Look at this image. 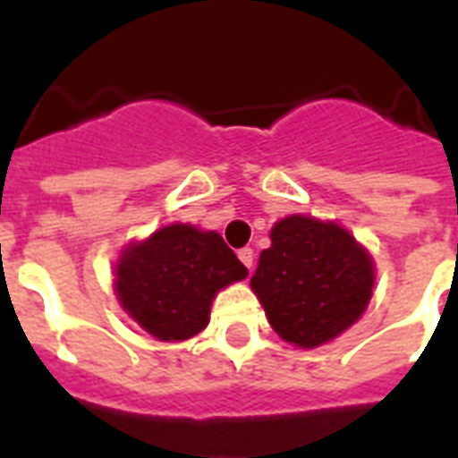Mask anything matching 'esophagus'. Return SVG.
I'll return each instance as SVG.
<instances>
[{
    "mask_svg": "<svg viewBox=\"0 0 458 458\" xmlns=\"http://www.w3.org/2000/svg\"><path fill=\"white\" fill-rule=\"evenodd\" d=\"M237 257H240V261H242L244 267L252 271V267H254V250H252V247H242V250L237 252Z\"/></svg>",
    "mask_w": 458,
    "mask_h": 458,
    "instance_id": "34e87169",
    "label": "esophagus"
}]
</instances>
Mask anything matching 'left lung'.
<instances>
[{
  "mask_svg": "<svg viewBox=\"0 0 458 458\" xmlns=\"http://www.w3.org/2000/svg\"><path fill=\"white\" fill-rule=\"evenodd\" d=\"M250 285L278 336L317 348L360 319L375 264L336 223L288 216L271 228V247L261 252Z\"/></svg>",
  "mask_w": 458,
  "mask_h": 458,
  "instance_id": "1",
  "label": "left lung"
}]
</instances>
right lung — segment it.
<instances>
[{
  "mask_svg": "<svg viewBox=\"0 0 458 458\" xmlns=\"http://www.w3.org/2000/svg\"><path fill=\"white\" fill-rule=\"evenodd\" d=\"M114 276L117 300L141 329L184 341L206 329L216 293L242 281L247 268L218 233L173 223L129 244Z\"/></svg>",
  "mask_w": 458,
  "mask_h": 458,
  "instance_id": "1",
  "label": "right lung"
}]
</instances>
